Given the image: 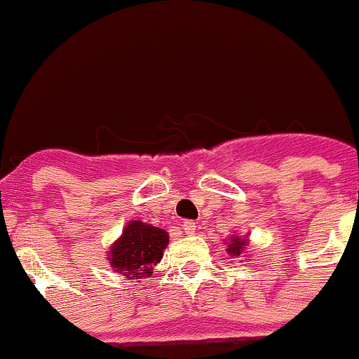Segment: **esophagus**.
I'll return each mask as SVG.
<instances>
[{
    "label": "esophagus",
    "instance_id": "esophagus-1",
    "mask_svg": "<svg viewBox=\"0 0 359 359\" xmlns=\"http://www.w3.org/2000/svg\"><path fill=\"white\" fill-rule=\"evenodd\" d=\"M182 229L186 235H193L194 231H196V222L194 221H184L182 222Z\"/></svg>",
    "mask_w": 359,
    "mask_h": 359
}]
</instances>
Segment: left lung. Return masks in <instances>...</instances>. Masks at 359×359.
I'll return each mask as SVG.
<instances>
[{
    "mask_svg": "<svg viewBox=\"0 0 359 359\" xmlns=\"http://www.w3.org/2000/svg\"><path fill=\"white\" fill-rule=\"evenodd\" d=\"M226 243H228V249H226V252H228L229 256L243 257L247 254V245H249V238H247V235L245 236L231 235Z\"/></svg>",
    "mask_w": 359,
    "mask_h": 359,
    "instance_id": "1",
    "label": "left lung"
}]
</instances>
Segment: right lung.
I'll list each match as a JSON object with an SVG mask.
<instances>
[{
	"mask_svg": "<svg viewBox=\"0 0 359 359\" xmlns=\"http://www.w3.org/2000/svg\"><path fill=\"white\" fill-rule=\"evenodd\" d=\"M168 231L138 219L130 221L123 235L107 250L110 266L124 279H144L152 276V266L161 261L170 242Z\"/></svg>",
	"mask_w": 359,
	"mask_h": 359,
	"instance_id": "1",
	"label": "right lung"
}]
</instances>
